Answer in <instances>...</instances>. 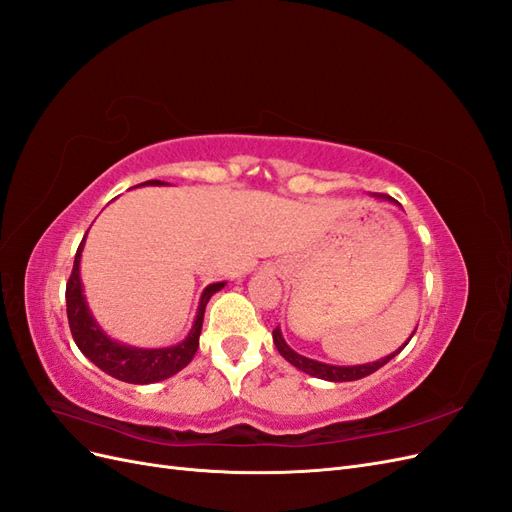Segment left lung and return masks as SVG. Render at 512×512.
Here are the masks:
<instances>
[{"label":"left lung","mask_w":512,"mask_h":512,"mask_svg":"<svg viewBox=\"0 0 512 512\" xmlns=\"http://www.w3.org/2000/svg\"><path fill=\"white\" fill-rule=\"evenodd\" d=\"M378 198H389V196H378ZM414 333H416V329H414ZM414 333H412V335H414ZM412 335H410V339H412ZM410 339H408V342H410ZM408 342H406V344H408ZM273 344H275L277 350H280V354L284 356V359H286L290 365H294L297 369L305 371V374H309V376L320 378V380H329V382L361 380V378H365V376H369V374H374L376 369H380L382 365L389 363V361L393 359V356H397L401 350L406 348V344H404L399 350H395L393 354L384 356V359L374 361V363L352 365V367H339V365H327V363H320V361H314V359H307V356H303V354H299V352H294V350L284 342L280 327H277V329L273 331Z\"/></svg>","instance_id":"obj_1"}]
</instances>
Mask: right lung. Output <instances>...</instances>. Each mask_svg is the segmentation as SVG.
Listing matches in <instances>:
<instances>
[{"mask_svg":"<svg viewBox=\"0 0 512 512\" xmlns=\"http://www.w3.org/2000/svg\"><path fill=\"white\" fill-rule=\"evenodd\" d=\"M141 185H164V183L153 179V181H145ZM83 243H85V237L79 245V250H76L74 267L70 273V280L66 284L68 324H70V331H72L76 346H79V350L87 356L91 363L98 365L102 371H106L108 376H113L121 382L151 384V382H160V380L175 376L177 371H181L194 359V354L198 350L200 329H203L205 307L213 294L226 286V282L209 284L205 288L203 297H200L194 327L181 344L168 346V348H153V350L126 346V344H119V342H115V339L108 337L89 312L85 294H83L81 275H79Z\"/></svg>","mask_w":512,"mask_h":512,"instance_id":"right-lung-1","label":"right lung"}]
</instances>
